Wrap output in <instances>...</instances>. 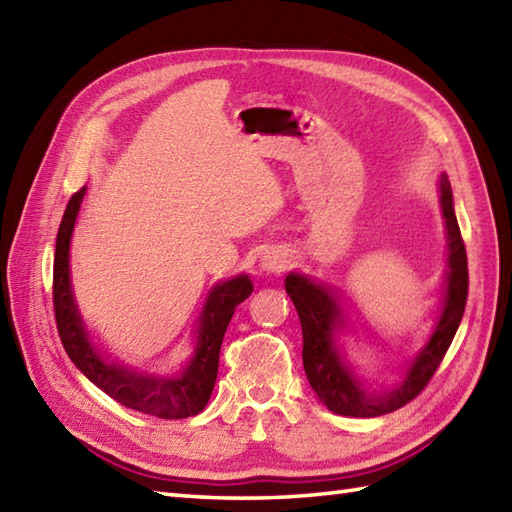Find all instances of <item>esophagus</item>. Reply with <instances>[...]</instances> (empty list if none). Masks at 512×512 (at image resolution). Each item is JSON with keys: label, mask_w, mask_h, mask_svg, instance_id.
I'll list each match as a JSON object with an SVG mask.
<instances>
[{"label": "esophagus", "mask_w": 512, "mask_h": 512, "mask_svg": "<svg viewBox=\"0 0 512 512\" xmlns=\"http://www.w3.org/2000/svg\"><path fill=\"white\" fill-rule=\"evenodd\" d=\"M290 264V257L286 250L281 248H270L266 253L259 257V270H264V273H281V270H286Z\"/></svg>", "instance_id": "1"}]
</instances>
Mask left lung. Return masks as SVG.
I'll list each match as a JSON object with an SVG mask.
<instances>
[{"label": "left lung", "mask_w": 512, "mask_h": 512, "mask_svg": "<svg viewBox=\"0 0 512 512\" xmlns=\"http://www.w3.org/2000/svg\"><path fill=\"white\" fill-rule=\"evenodd\" d=\"M440 211L447 228V270L440 297V314L429 341L413 354L402 380L394 387H372L358 376L341 347L339 334L347 328V314L341 306L339 290L303 273L286 275V292L292 299L303 332V369L310 387L332 413L350 418H376L405 407L427 387L433 372L442 363L455 332L460 328L466 295H469V268L466 248L453 211V191L449 178L440 176Z\"/></svg>", "instance_id": "8db88e82"}]
</instances>
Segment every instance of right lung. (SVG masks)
Masks as SVG:
<instances>
[{"label": "right lung", "mask_w": 512, "mask_h": 512, "mask_svg": "<svg viewBox=\"0 0 512 512\" xmlns=\"http://www.w3.org/2000/svg\"><path fill=\"white\" fill-rule=\"evenodd\" d=\"M85 191L88 187L76 191L65 206L54 246V317L65 352L85 378L129 409L165 420L198 416L215 387L224 332L235 308L253 292V281L248 275H235L211 288L195 325L193 354L178 374H147L143 369L116 361L94 343L72 290L70 242Z\"/></svg>", "instance_id": "right-lung-1"}]
</instances>
